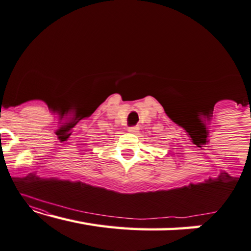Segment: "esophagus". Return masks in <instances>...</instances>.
Returning a JSON list of instances; mask_svg holds the SVG:
<instances>
[{
	"label": "esophagus",
	"mask_w": 251,
	"mask_h": 251,
	"mask_svg": "<svg viewBox=\"0 0 251 251\" xmlns=\"http://www.w3.org/2000/svg\"><path fill=\"white\" fill-rule=\"evenodd\" d=\"M128 132L132 133V134H136L140 132V127L138 126H132V127H128Z\"/></svg>",
	"instance_id": "34e87169"
}]
</instances>
